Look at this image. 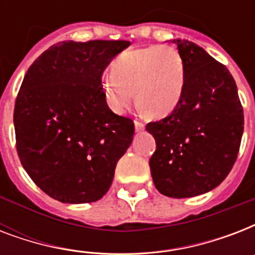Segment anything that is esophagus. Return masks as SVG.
Here are the masks:
<instances>
[{"mask_svg":"<svg viewBox=\"0 0 255 255\" xmlns=\"http://www.w3.org/2000/svg\"><path fill=\"white\" fill-rule=\"evenodd\" d=\"M135 129H136V132L143 131V129H144V124L141 123V122H139V120H135Z\"/></svg>","mask_w":255,"mask_h":255,"instance_id":"1","label":"esophagus"}]
</instances>
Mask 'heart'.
I'll return each instance as SVG.
<instances>
[{
    "label": "heart",
    "instance_id": "b5f03b06",
    "mask_svg": "<svg viewBox=\"0 0 255 255\" xmlns=\"http://www.w3.org/2000/svg\"><path fill=\"white\" fill-rule=\"evenodd\" d=\"M185 83L181 54L172 46H149L123 51L111 63L102 90L112 111L122 114L136 102L152 118H161L178 104Z\"/></svg>",
    "mask_w": 255,
    "mask_h": 255
}]
</instances>
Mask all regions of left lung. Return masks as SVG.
Instances as JSON below:
<instances>
[{"label": "left lung", "mask_w": 255, "mask_h": 255, "mask_svg": "<svg viewBox=\"0 0 255 255\" xmlns=\"http://www.w3.org/2000/svg\"><path fill=\"white\" fill-rule=\"evenodd\" d=\"M185 66L178 104L145 129L156 140L149 159L153 184L173 198L214 189L233 168L244 133L237 86L225 66L186 39H173Z\"/></svg>", "instance_id": "obj_1"}]
</instances>
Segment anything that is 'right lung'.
I'll list each match as a JSON object with an SVG mask.
<instances>
[{"instance_id":"add662e5","label":"right lung","mask_w":255,"mask_h":255,"mask_svg":"<svg viewBox=\"0 0 255 255\" xmlns=\"http://www.w3.org/2000/svg\"><path fill=\"white\" fill-rule=\"evenodd\" d=\"M128 41H65L26 73L14 107L22 167L46 194L65 204L95 202L107 193L135 124L114 114L102 74Z\"/></svg>"}]
</instances>
